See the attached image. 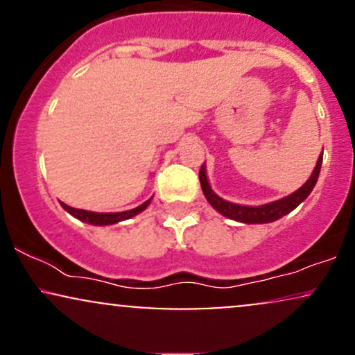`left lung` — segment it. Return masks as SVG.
I'll return each instance as SVG.
<instances>
[{
	"instance_id": "obj_1",
	"label": "left lung",
	"mask_w": 355,
	"mask_h": 355,
	"mask_svg": "<svg viewBox=\"0 0 355 355\" xmlns=\"http://www.w3.org/2000/svg\"><path fill=\"white\" fill-rule=\"evenodd\" d=\"M320 165H322V155L319 157V160H317V165L315 168H313L311 178H309V180L305 182L299 190L294 191L292 195H288V197L280 198V200L272 202V203H266V205H260V207L237 205V203H232V202L223 200V198H220L217 193L211 191L205 175V166L203 165L198 177H200V185H202L203 193H205L207 200H209L210 205L217 211H220L222 215L243 223H268V222H274V220H279L280 217H284V215H287L288 211L294 210L297 205H300V203L311 195L312 189L317 183V178H319Z\"/></svg>"
}]
</instances>
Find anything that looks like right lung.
Listing matches in <instances>:
<instances>
[{"label": "right lung", "mask_w": 355, "mask_h": 355, "mask_svg": "<svg viewBox=\"0 0 355 355\" xmlns=\"http://www.w3.org/2000/svg\"><path fill=\"white\" fill-rule=\"evenodd\" d=\"M150 200H152V198H150ZM150 200L141 203V205L137 207V209L126 210V211H116V214H96V211L73 209V207L67 205V203H63V202H61V207H63L68 214H71L73 217L81 220V222L92 223V225H112V223H118V222H121V220H126V218L133 217V215L140 214V211H144L146 207L150 205Z\"/></svg>", "instance_id": "1"}]
</instances>
